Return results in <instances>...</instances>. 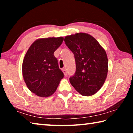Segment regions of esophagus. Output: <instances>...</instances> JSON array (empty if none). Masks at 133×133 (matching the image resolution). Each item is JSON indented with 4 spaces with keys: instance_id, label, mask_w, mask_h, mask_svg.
I'll return each instance as SVG.
<instances>
[{
    "instance_id": "esophagus-1",
    "label": "esophagus",
    "mask_w": 133,
    "mask_h": 133,
    "mask_svg": "<svg viewBox=\"0 0 133 133\" xmlns=\"http://www.w3.org/2000/svg\"><path fill=\"white\" fill-rule=\"evenodd\" d=\"M62 71H63V72L64 76H67V70H66V68H63V69H62Z\"/></svg>"
}]
</instances>
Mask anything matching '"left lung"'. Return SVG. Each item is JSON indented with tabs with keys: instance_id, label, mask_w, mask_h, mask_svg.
Here are the masks:
<instances>
[{
	"instance_id": "8db88e82",
	"label": "left lung",
	"mask_w": 133,
	"mask_h": 133,
	"mask_svg": "<svg viewBox=\"0 0 133 133\" xmlns=\"http://www.w3.org/2000/svg\"><path fill=\"white\" fill-rule=\"evenodd\" d=\"M66 46L75 55L76 70L70 82L84 96L96 94L107 78L106 52L95 38L85 33H77L64 37Z\"/></svg>"
}]
</instances>
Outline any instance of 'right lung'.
<instances>
[{"instance_id":"add662e5","label":"right lung","mask_w":133,"mask_h":133,"mask_svg":"<svg viewBox=\"0 0 133 133\" xmlns=\"http://www.w3.org/2000/svg\"><path fill=\"white\" fill-rule=\"evenodd\" d=\"M63 39V37L40 38L27 51L22 64V74L29 90L37 96L48 97L52 95L64 77L54 56Z\"/></svg>"}]
</instances>
